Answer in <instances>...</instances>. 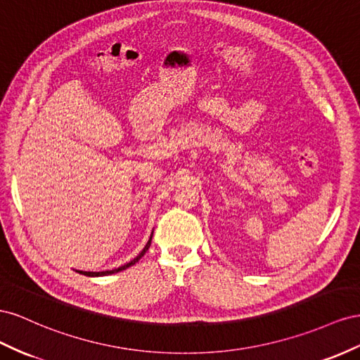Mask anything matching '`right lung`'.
Returning <instances> with one entry per match:
<instances>
[{
  "label": "right lung",
  "mask_w": 360,
  "mask_h": 360,
  "mask_svg": "<svg viewBox=\"0 0 360 360\" xmlns=\"http://www.w3.org/2000/svg\"><path fill=\"white\" fill-rule=\"evenodd\" d=\"M153 233V232H152ZM150 241H152V235H150V238H149V241H148V244L145 245V249H143L140 253H139V256H136L134 259H132L131 262H128V264H125V265H122V266H119V269H115V270H108V271H78L79 274H84V276H107V274H112V273H119V271H122V270H127L128 266H131V265H134L136 262H139L140 261V258L143 255H145L146 252H148V249H149V245H150Z\"/></svg>",
  "instance_id": "1"
}]
</instances>
